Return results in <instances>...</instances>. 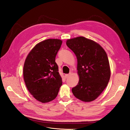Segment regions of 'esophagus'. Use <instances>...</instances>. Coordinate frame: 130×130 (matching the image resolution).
I'll use <instances>...</instances> for the list:
<instances>
[{"label": "esophagus", "instance_id": "esophagus-1", "mask_svg": "<svg viewBox=\"0 0 130 130\" xmlns=\"http://www.w3.org/2000/svg\"><path fill=\"white\" fill-rule=\"evenodd\" d=\"M70 74H65V78H68V77L70 76Z\"/></svg>", "mask_w": 130, "mask_h": 130}]
</instances>
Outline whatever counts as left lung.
Instances as JSON below:
<instances>
[{
  "label": "left lung",
  "mask_w": 130,
  "mask_h": 130,
  "mask_svg": "<svg viewBox=\"0 0 130 130\" xmlns=\"http://www.w3.org/2000/svg\"><path fill=\"white\" fill-rule=\"evenodd\" d=\"M66 43L77 59L79 81L72 93L83 102L93 101L106 88L111 76L106 52L99 44L84 37L68 39Z\"/></svg>",
  "instance_id": "obj_1"
}]
</instances>
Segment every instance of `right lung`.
<instances>
[{
    "instance_id": "add662e5",
    "label": "right lung",
    "mask_w": 130,
    "mask_h": 130,
    "mask_svg": "<svg viewBox=\"0 0 130 130\" xmlns=\"http://www.w3.org/2000/svg\"><path fill=\"white\" fill-rule=\"evenodd\" d=\"M62 41L47 39L37 43L26 57L23 66V78L28 91L42 103L56 98L62 85V78L55 62Z\"/></svg>"
}]
</instances>
